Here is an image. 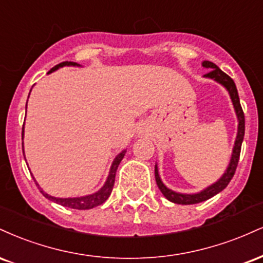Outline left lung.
Masks as SVG:
<instances>
[{
  "label": "left lung",
  "instance_id": "8db88e82",
  "mask_svg": "<svg viewBox=\"0 0 263 263\" xmlns=\"http://www.w3.org/2000/svg\"><path fill=\"white\" fill-rule=\"evenodd\" d=\"M203 66L204 68L210 69L209 73L205 74L204 77L218 81V83L221 84V85L228 90L229 93H230L232 105H234L235 112H236L237 121H238L237 136H236V140H235L234 148H232L230 163H229L228 168H226L225 173L222 174V177L220 178L218 182L211 184V185L208 186V188H205L204 190H201V192L199 193H195V194H182V193H177V192H173V190L168 189L167 186L163 184L161 177H159L158 174V168H157V164H156L155 177H156L157 185H158V188L162 192V194L164 195L168 200L176 204L190 205V204L201 203V201L208 200V199L213 198L214 195H216L218 193L221 192V190H224L226 186H228V184L230 183V180L232 179V177H234L235 174V171H236L238 158H240L241 144H242L243 136H245V115H243L242 107H241L237 89H236V85H235L234 80H232L228 74H225L218 65L209 62V60H204Z\"/></svg>",
  "mask_w": 263,
  "mask_h": 263
}]
</instances>
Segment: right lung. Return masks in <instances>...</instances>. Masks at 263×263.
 Listing matches in <instances>:
<instances>
[{"mask_svg":"<svg viewBox=\"0 0 263 263\" xmlns=\"http://www.w3.org/2000/svg\"><path fill=\"white\" fill-rule=\"evenodd\" d=\"M79 66V64H77V63L74 62H63L60 63V64L55 65L54 68L50 69L49 71H48V74L49 73H53V71H55L57 69L59 68H63V66ZM23 135H25V127L22 128V140H23ZM22 149H23V142H22ZM23 153H25V151H23ZM125 153H126V149H123L121 153H119V155L116 156V158L114 159L112 164H111V168H110V172H108V177L106 179V182H105L104 186L100 190H98L96 193H93V194H90V195H85V197H78V198H55V197H52V195L47 194V193L43 192V189L39 186V184L34 182L37 184V186L41 190L42 194L44 195L45 198L49 199V200L54 201V203L57 204H60L63 205V206H66V208H70V209H77V210H86V209H92V208L98 206V205H101L102 203H105V201L107 200V198L110 197L111 192H112V188H114V184H115V177H116V171H117V167H119L120 162L122 161V158L125 157ZM26 159V157H25Z\"/></svg>","mask_w":263,"mask_h":263,"instance_id":"add662e5","label":"right lung"}]
</instances>
